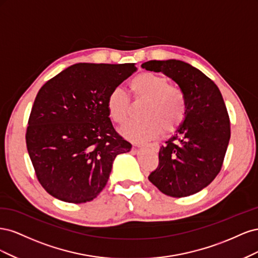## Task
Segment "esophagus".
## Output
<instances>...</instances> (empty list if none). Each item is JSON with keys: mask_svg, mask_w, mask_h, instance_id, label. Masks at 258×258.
<instances>
[{"mask_svg": "<svg viewBox=\"0 0 258 258\" xmlns=\"http://www.w3.org/2000/svg\"><path fill=\"white\" fill-rule=\"evenodd\" d=\"M138 146L139 147H142V146L150 147V148H152L154 152H158L159 151V145L157 143H145V144H139Z\"/></svg>", "mask_w": 258, "mask_h": 258, "instance_id": "obj_1", "label": "esophagus"}]
</instances>
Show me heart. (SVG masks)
I'll use <instances>...</instances> for the list:
<instances>
[{"instance_id": "b5f03b06", "label": "heart", "mask_w": 258, "mask_h": 258, "mask_svg": "<svg viewBox=\"0 0 258 258\" xmlns=\"http://www.w3.org/2000/svg\"><path fill=\"white\" fill-rule=\"evenodd\" d=\"M132 98L145 101L142 106L143 118L129 122L121 134L132 141H146L157 138L163 129L165 134L176 130L185 119L187 101L178 86L170 84L167 76L152 72L136 75L129 83ZM106 107L112 120L123 124L129 118L131 102L128 95L120 88L108 93Z\"/></svg>"}]
</instances>
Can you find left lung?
<instances>
[{
    "mask_svg": "<svg viewBox=\"0 0 258 258\" xmlns=\"http://www.w3.org/2000/svg\"><path fill=\"white\" fill-rule=\"evenodd\" d=\"M147 71L171 77L186 97L185 119L159 150L148 179L167 196L181 198L207 187L220 173L230 139V120L220 89L200 70L179 60H151Z\"/></svg>",
    "mask_w": 258,
    "mask_h": 258,
    "instance_id": "8db88e82",
    "label": "left lung"
}]
</instances>
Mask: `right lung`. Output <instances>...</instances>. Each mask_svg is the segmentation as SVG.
<instances>
[{"mask_svg": "<svg viewBox=\"0 0 258 258\" xmlns=\"http://www.w3.org/2000/svg\"><path fill=\"white\" fill-rule=\"evenodd\" d=\"M136 70V63H76L38 91L26 143L38 182L52 197L70 204L95 199L116 156L131 150L113 127L106 99Z\"/></svg>", "mask_w": 258, "mask_h": 258, "instance_id": "add662e5", "label": "right lung"}]
</instances>
